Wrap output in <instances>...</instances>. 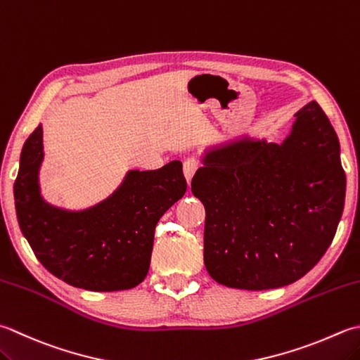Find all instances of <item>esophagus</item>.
Wrapping results in <instances>:
<instances>
[{"label": "esophagus", "instance_id": "34e87169", "mask_svg": "<svg viewBox=\"0 0 360 360\" xmlns=\"http://www.w3.org/2000/svg\"><path fill=\"white\" fill-rule=\"evenodd\" d=\"M196 170H198V162H196L195 159H187L184 162V176H186L188 184H190V181H192Z\"/></svg>", "mask_w": 360, "mask_h": 360}]
</instances>
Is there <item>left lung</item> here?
<instances>
[{
	"label": "left lung",
	"instance_id": "left-lung-1",
	"mask_svg": "<svg viewBox=\"0 0 360 360\" xmlns=\"http://www.w3.org/2000/svg\"><path fill=\"white\" fill-rule=\"evenodd\" d=\"M200 159L192 193L206 209L210 278L269 290L314 269L335 236L347 188L339 139L319 103L295 114L281 143L242 134Z\"/></svg>",
	"mask_w": 360,
	"mask_h": 360
}]
</instances>
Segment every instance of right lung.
I'll return each instance as SVG.
<instances>
[{"instance_id": "1", "label": "right lung", "mask_w": 360, "mask_h": 360, "mask_svg": "<svg viewBox=\"0 0 360 360\" xmlns=\"http://www.w3.org/2000/svg\"><path fill=\"white\" fill-rule=\"evenodd\" d=\"M44 129L23 145L13 198L20 229L35 257L56 278L91 292L128 290L150 270L154 228L184 196L179 160L159 170H128L108 198L86 209L54 206L41 196Z\"/></svg>"}]
</instances>
